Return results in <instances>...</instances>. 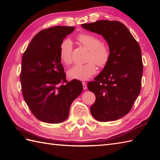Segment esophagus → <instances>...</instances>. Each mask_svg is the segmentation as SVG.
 <instances>
[{"label":"esophagus","mask_w":160,"mask_h":160,"mask_svg":"<svg viewBox=\"0 0 160 160\" xmlns=\"http://www.w3.org/2000/svg\"><path fill=\"white\" fill-rule=\"evenodd\" d=\"M82 85H83V89L84 90H86L87 89V83L85 82H82Z\"/></svg>","instance_id":"1"}]
</instances>
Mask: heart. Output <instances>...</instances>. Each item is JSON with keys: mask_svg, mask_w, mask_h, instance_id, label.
<instances>
[{"mask_svg": "<svg viewBox=\"0 0 160 160\" xmlns=\"http://www.w3.org/2000/svg\"><path fill=\"white\" fill-rule=\"evenodd\" d=\"M81 45L89 50L87 56V63L77 64L68 71L69 76L73 79L87 80L96 73L97 67H103L110 59L111 52L109 47L102 42L99 37L91 33H81L77 36ZM73 43L69 38H64L59 47L60 60L65 64L72 62Z\"/></svg>", "mask_w": 160, "mask_h": 160, "instance_id": "1", "label": "heart"}]
</instances>
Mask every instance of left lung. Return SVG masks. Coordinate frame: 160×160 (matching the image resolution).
I'll list each match as a JSON object with an SVG mask.
<instances>
[{"mask_svg": "<svg viewBox=\"0 0 160 160\" xmlns=\"http://www.w3.org/2000/svg\"><path fill=\"white\" fill-rule=\"evenodd\" d=\"M82 27L101 34L111 56L102 72L88 82L96 96L91 115L100 122L116 120L127 115L140 93L143 63L140 47L123 23L101 20Z\"/></svg>", "mask_w": 160, "mask_h": 160, "instance_id": "obj_1", "label": "left lung"}]
</instances>
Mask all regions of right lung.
<instances>
[{
  "instance_id": "1",
  "label": "right lung",
  "mask_w": 160,
  "mask_h": 160,
  "mask_svg": "<svg viewBox=\"0 0 160 160\" xmlns=\"http://www.w3.org/2000/svg\"><path fill=\"white\" fill-rule=\"evenodd\" d=\"M75 27L42 29L33 37L22 57L20 79L22 96L38 120L60 123L69 116L70 106L82 93V82H68L59 55L61 42Z\"/></svg>"
}]
</instances>
